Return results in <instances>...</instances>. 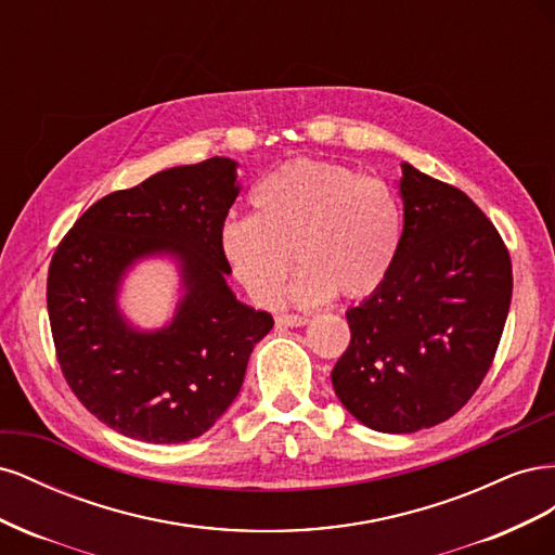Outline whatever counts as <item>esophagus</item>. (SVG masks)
Here are the masks:
<instances>
[{"mask_svg": "<svg viewBox=\"0 0 555 555\" xmlns=\"http://www.w3.org/2000/svg\"><path fill=\"white\" fill-rule=\"evenodd\" d=\"M310 322L308 317H304V314H278V324L280 326H306Z\"/></svg>", "mask_w": 555, "mask_h": 555, "instance_id": "34e87169", "label": "esophagus"}]
</instances>
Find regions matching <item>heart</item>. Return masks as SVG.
Returning <instances> with one entry per match:
<instances>
[{
    "label": "heart",
    "mask_w": 555,
    "mask_h": 555,
    "mask_svg": "<svg viewBox=\"0 0 555 555\" xmlns=\"http://www.w3.org/2000/svg\"><path fill=\"white\" fill-rule=\"evenodd\" d=\"M255 215H231L220 245L247 294L278 306L292 271L300 306L361 298L389 278L402 243V206L389 182L340 164L298 159L263 176L249 194Z\"/></svg>",
    "instance_id": "b5f03b06"
}]
</instances>
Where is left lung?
I'll use <instances>...</instances> for the list:
<instances>
[{
  "label": "left lung",
  "instance_id": "8db88e82",
  "mask_svg": "<svg viewBox=\"0 0 555 555\" xmlns=\"http://www.w3.org/2000/svg\"><path fill=\"white\" fill-rule=\"evenodd\" d=\"M402 243L389 278L347 310L351 340L331 382L379 433L447 422L479 389L512 304L498 229L453 184L402 164Z\"/></svg>",
  "mask_w": 555,
  "mask_h": 555
}]
</instances>
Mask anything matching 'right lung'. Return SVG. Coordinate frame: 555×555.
Segmentation results:
<instances>
[{"label": "right lung", "mask_w": 555, "mask_h": 555, "mask_svg": "<svg viewBox=\"0 0 555 555\" xmlns=\"http://www.w3.org/2000/svg\"><path fill=\"white\" fill-rule=\"evenodd\" d=\"M236 162L212 157L99 198L57 245L48 317L76 398L127 438L178 444L204 435L238 396L251 349L273 317L227 284L220 229L238 196ZM171 254L185 296L169 327L137 332L116 310L133 261Z\"/></svg>", "instance_id": "obj_1"}]
</instances>
